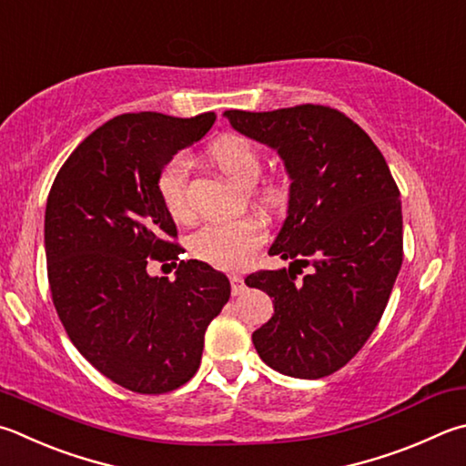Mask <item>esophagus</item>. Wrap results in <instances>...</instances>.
Here are the masks:
<instances>
[{
  "mask_svg": "<svg viewBox=\"0 0 466 466\" xmlns=\"http://www.w3.org/2000/svg\"><path fill=\"white\" fill-rule=\"evenodd\" d=\"M230 285H232V295H240L244 291V279L238 275L230 277Z\"/></svg>",
  "mask_w": 466,
  "mask_h": 466,
  "instance_id": "34e87169",
  "label": "esophagus"
}]
</instances>
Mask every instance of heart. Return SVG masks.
Segmentation results:
<instances>
[{
    "mask_svg": "<svg viewBox=\"0 0 466 466\" xmlns=\"http://www.w3.org/2000/svg\"><path fill=\"white\" fill-rule=\"evenodd\" d=\"M209 158L232 183L240 187H252L258 181L262 160L258 150L247 138L226 137L214 142L209 148ZM189 158L175 155L168 158L158 171L157 189L168 216L175 219H187L189 199ZM285 189L279 183H267L260 189V199L267 206L281 204ZM265 240V226L255 218L234 219V222H211L191 236L189 248L199 260L209 262L218 268L238 270L250 265L257 248Z\"/></svg>",
    "mask_w": 466,
    "mask_h": 466,
    "instance_id": "obj_1",
    "label": "heart"
}]
</instances>
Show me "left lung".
Listing matches in <instances>:
<instances>
[{
  "label": "left lung",
  "mask_w": 466,
  "mask_h": 466,
  "mask_svg": "<svg viewBox=\"0 0 466 466\" xmlns=\"http://www.w3.org/2000/svg\"><path fill=\"white\" fill-rule=\"evenodd\" d=\"M277 150L289 177L287 218L268 255L289 262L247 277L275 314L252 334L270 369L319 379L344 367L373 334L403 260L400 189L369 134L338 109L295 106L224 114ZM301 266L310 270L298 278Z\"/></svg>",
  "instance_id": "obj_1"
}]
</instances>
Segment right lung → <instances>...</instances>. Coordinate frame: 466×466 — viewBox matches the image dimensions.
<instances>
[{
	"instance_id": "add662e5",
	"label": "right lung",
	"mask_w": 466,
	"mask_h": 466,
	"mask_svg": "<svg viewBox=\"0 0 466 466\" xmlns=\"http://www.w3.org/2000/svg\"><path fill=\"white\" fill-rule=\"evenodd\" d=\"M214 122V112L116 116L71 152L48 193L45 250L56 314L83 357L130 391L187 383L209 321L230 299L228 277L208 262L181 260L175 281L147 270L148 258L181 252L158 171Z\"/></svg>"
}]
</instances>
